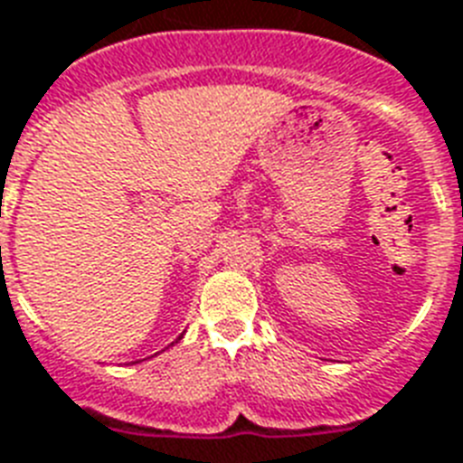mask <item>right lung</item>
Returning <instances> with one entry per match:
<instances>
[{"label":"right lung","mask_w":463,"mask_h":463,"mask_svg":"<svg viewBox=\"0 0 463 463\" xmlns=\"http://www.w3.org/2000/svg\"><path fill=\"white\" fill-rule=\"evenodd\" d=\"M180 338H182V336H180Z\"/></svg>","instance_id":"add662e5"}]
</instances>
